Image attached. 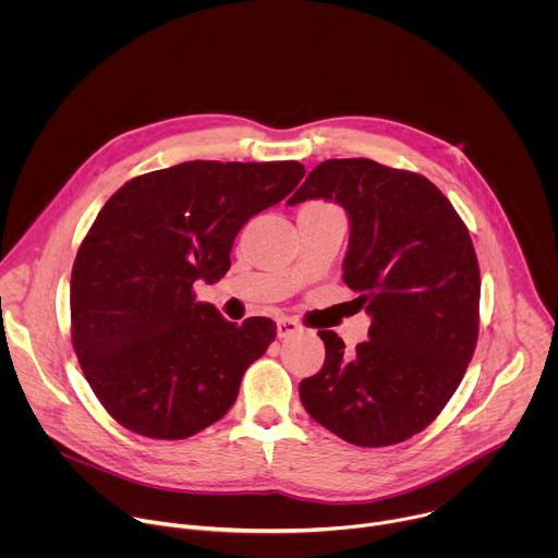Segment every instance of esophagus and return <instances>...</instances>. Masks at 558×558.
Wrapping results in <instances>:
<instances>
[{
	"mask_svg": "<svg viewBox=\"0 0 558 558\" xmlns=\"http://www.w3.org/2000/svg\"><path fill=\"white\" fill-rule=\"evenodd\" d=\"M276 329H278V338H287L291 333H298L300 325L293 320V317H278Z\"/></svg>",
	"mask_w": 558,
	"mask_h": 558,
	"instance_id": "1",
	"label": "esophagus"
}]
</instances>
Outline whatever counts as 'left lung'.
Segmentation results:
<instances>
[{
    "instance_id": "obj_1",
    "label": "left lung",
    "mask_w": 558,
    "mask_h": 558,
    "mask_svg": "<svg viewBox=\"0 0 558 558\" xmlns=\"http://www.w3.org/2000/svg\"><path fill=\"white\" fill-rule=\"evenodd\" d=\"M338 201L351 218L342 280L371 315L368 340L300 381L306 413L333 435L381 448L422 433L448 404L480 338V263L452 203L426 177L371 158H329L287 201Z\"/></svg>"
}]
</instances>
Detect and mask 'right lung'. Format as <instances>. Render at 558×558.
<instances>
[{"label":"right lung","instance_id":"1","mask_svg":"<svg viewBox=\"0 0 558 558\" xmlns=\"http://www.w3.org/2000/svg\"><path fill=\"white\" fill-rule=\"evenodd\" d=\"M302 177L298 161H187L130 179L104 205L72 265L70 338L123 428L187 439L233 407L276 323H227L194 282L220 280L238 231Z\"/></svg>","mask_w":558,"mask_h":558}]
</instances>
